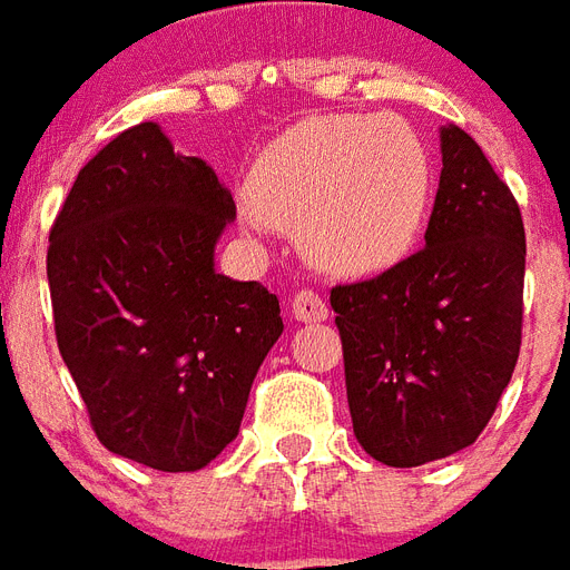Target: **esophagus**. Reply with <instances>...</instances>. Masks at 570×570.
<instances>
[{
    "mask_svg": "<svg viewBox=\"0 0 570 570\" xmlns=\"http://www.w3.org/2000/svg\"><path fill=\"white\" fill-rule=\"evenodd\" d=\"M291 315L294 321H303V324H315V321H327V303L321 301V294L315 291H297L294 301H291Z\"/></svg>",
    "mask_w": 570,
    "mask_h": 570,
    "instance_id": "34e87169",
    "label": "esophagus"
}]
</instances>
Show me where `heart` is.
I'll use <instances>...</instances> for the list:
<instances>
[{"label": "heart", "mask_w": 570, "mask_h": 570, "mask_svg": "<svg viewBox=\"0 0 570 570\" xmlns=\"http://www.w3.org/2000/svg\"><path fill=\"white\" fill-rule=\"evenodd\" d=\"M430 198V156L409 122L333 114L261 149L239 213L255 230L301 228L318 267L372 276L414 249Z\"/></svg>", "instance_id": "1"}]
</instances>
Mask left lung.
I'll return each instance as SVG.
<instances>
[{
	"instance_id": "left-lung-1",
	"label": "left lung",
	"mask_w": 570,
	"mask_h": 570,
	"mask_svg": "<svg viewBox=\"0 0 570 570\" xmlns=\"http://www.w3.org/2000/svg\"><path fill=\"white\" fill-rule=\"evenodd\" d=\"M426 246L382 276L336 285L351 423L393 469L463 451L520 357L525 230L511 188L463 128H442Z\"/></svg>"
}]
</instances>
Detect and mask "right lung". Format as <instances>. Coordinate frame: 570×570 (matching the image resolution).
<instances>
[{
    "instance_id": "right-lung-1",
    "label": "right lung",
    "mask_w": 570,
    "mask_h": 570,
    "mask_svg": "<svg viewBox=\"0 0 570 570\" xmlns=\"http://www.w3.org/2000/svg\"><path fill=\"white\" fill-rule=\"evenodd\" d=\"M237 216L216 170L156 122L98 149L50 228L59 354L110 453L198 472L239 432L282 336L276 294L216 269Z\"/></svg>"
}]
</instances>
